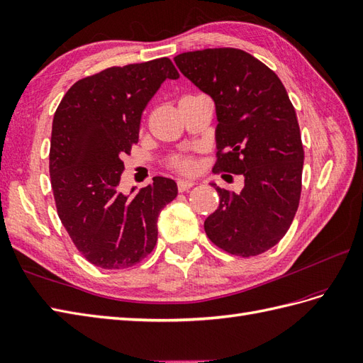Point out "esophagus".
<instances>
[{"label":"esophagus","mask_w":363,"mask_h":363,"mask_svg":"<svg viewBox=\"0 0 363 363\" xmlns=\"http://www.w3.org/2000/svg\"><path fill=\"white\" fill-rule=\"evenodd\" d=\"M193 185H194V182L190 181V179H179V181H178V190H179V191H185V190L191 189Z\"/></svg>","instance_id":"esophagus-1"}]
</instances>
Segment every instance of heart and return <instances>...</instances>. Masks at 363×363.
<instances>
[{"label":"heart","instance_id":"obj_1","mask_svg":"<svg viewBox=\"0 0 363 363\" xmlns=\"http://www.w3.org/2000/svg\"><path fill=\"white\" fill-rule=\"evenodd\" d=\"M172 167H173V169L178 170V172L187 173V172H191V169H193V162H191V160H190L189 156L179 155V156H176L174 160L172 161Z\"/></svg>","mask_w":363,"mask_h":363}]
</instances>
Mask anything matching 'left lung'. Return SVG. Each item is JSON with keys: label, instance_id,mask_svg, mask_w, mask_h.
Wrapping results in <instances>:
<instances>
[{"label": "left lung", "instance_id": "left-lung-1", "mask_svg": "<svg viewBox=\"0 0 363 363\" xmlns=\"http://www.w3.org/2000/svg\"><path fill=\"white\" fill-rule=\"evenodd\" d=\"M174 62L215 101V170L245 178L240 193L211 184L219 207L206 233L230 255H261L285 236L299 207L303 147L291 101L276 73L244 50L185 52Z\"/></svg>", "mask_w": 363, "mask_h": 363}]
</instances>
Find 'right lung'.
I'll return each mask as SVG.
<instances>
[{"label":"right lung","instance_id":"obj_1","mask_svg":"<svg viewBox=\"0 0 363 363\" xmlns=\"http://www.w3.org/2000/svg\"><path fill=\"white\" fill-rule=\"evenodd\" d=\"M179 73L169 58L110 67L73 84L55 111L49 169L58 216L78 252L106 270L133 267L152 253L157 218L178 194L156 176L133 196L118 190L138 143L141 115L165 79Z\"/></svg>","mask_w":363,"mask_h":363}]
</instances>
